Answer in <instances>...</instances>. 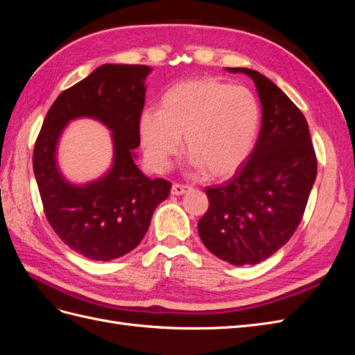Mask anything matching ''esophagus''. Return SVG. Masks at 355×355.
<instances>
[{"mask_svg": "<svg viewBox=\"0 0 355 355\" xmlns=\"http://www.w3.org/2000/svg\"><path fill=\"white\" fill-rule=\"evenodd\" d=\"M191 189L189 185H180V184H173L171 187V196H184Z\"/></svg>", "mask_w": 355, "mask_h": 355, "instance_id": "1", "label": "esophagus"}]
</instances>
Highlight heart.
I'll list each match as a JSON object with an SVG mask.
<instances>
[{
  "mask_svg": "<svg viewBox=\"0 0 355 355\" xmlns=\"http://www.w3.org/2000/svg\"><path fill=\"white\" fill-rule=\"evenodd\" d=\"M261 125V108L245 87L218 78H192L171 85L159 108L139 118L148 158L166 168L185 137L191 166L211 179H227L249 158Z\"/></svg>",
  "mask_w": 355,
  "mask_h": 355,
  "instance_id": "heart-1",
  "label": "heart"
}]
</instances>
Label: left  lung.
<instances>
[{
  "instance_id": "left-lung-1",
  "label": "left lung",
  "mask_w": 355,
  "mask_h": 355,
  "mask_svg": "<svg viewBox=\"0 0 355 355\" xmlns=\"http://www.w3.org/2000/svg\"><path fill=\"white\" fill-rule=\"evenodd\" d=\"M253 80L262 128L244 167L206 189L209 209L198 222L204 245L231 265H256L290 240L302 220L317 176V158L304 114L261 72L227 68Z\"/></svg>"
}]
</instances>
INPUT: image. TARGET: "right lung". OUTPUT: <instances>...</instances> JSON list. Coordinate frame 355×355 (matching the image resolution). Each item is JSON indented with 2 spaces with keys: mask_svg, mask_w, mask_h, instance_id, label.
<instances>
[{
  "mask_svg": "<svg viewBox=\"0 0 355 355\" xmlns=\"http://www.w3.org/2000/svg\"><path fill=\"white\" fill-rule=\"evenodd\" d=\"M151 71L145 65L99 67L58 96L37 137L32 164L46 218L63 243L92 261L108 262L132 252L171 189L168 180H151L135 164ZM77 117L101 121L114 144L112 168L84 186L63 178L55 159L61 132Z\"/></svg>",
  "mask_w": 355,
  "mask_h": 355,
  "instance_id": "right-lung-1",
  "label": "right lung"
}]
</instances>
